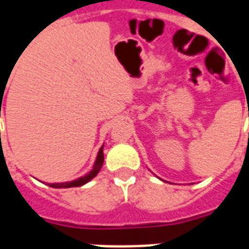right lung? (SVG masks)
<instances>
[{
  "label": "right lung",
  "mask_w": 249,
  "mask_h": 249,
  "mask_svg": "<svg viewBox=\"0 0 249 249\" xmlns=\"http://www.w3.org/2000/svg\"><path fill=\"white\" fill-rule=\"evenodd\" d=\"M103 160H105V156H103V146L99 148V152H98L97 159H95V163H94L93 169L90 170L89 173L85 174L84 177H80L77 179L72 182H63V183H49L50 187H55V189H68V187H77V186L85 185L86 182H89L90 179H93L95 176L98 174V172L101 170L102 165H103Z\"/></svg>",
  "instance_id": "right-lung-1"
}]
</instances>
